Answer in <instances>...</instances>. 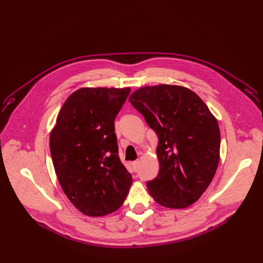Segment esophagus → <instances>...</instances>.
<instances>
[{
	"instance_id": "esophagus-1",
	"label": "esophagus",
	"mask_w": 263,
	"mask_h": 263,
	"mask_svg": "<svg viewBox=\"0 0 263 263\" xmlns=\"http://www.w3.org/2000/svg\"><path fill=\"white\" fill-rule=\"evenodd\" d=\"M132 165H133V169H134L135 171H137V169H138V165H139V161H138V160H136V161H133V162H132Z\"/></svg>"
}]
</instances>
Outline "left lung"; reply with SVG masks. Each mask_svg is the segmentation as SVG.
Here are the masks:
<instances>
[{"mask_svg": "<svg viewBox=\"0 0 263 263\" xmlns=\"http://www.w3.org/2000/svg\"><path fill=\"white\" fill-rule=\"evenodd\" d=\"M158 136L159 173L147 182L154 200L164 208L185 209L212 182L219 162L217 119L184 86H144L129 97Z\"/></svg>", "mask_w": 263, "mask_h": 263, "instance_id": "8db88e82", "label": "left lung"}]
</instances>
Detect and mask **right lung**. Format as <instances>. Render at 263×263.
<instances>
[{
	"instance_id": "add662e5",
	"label": "right lung",
	"mask_w": 263,
	"mask_h": 263,
	"mask_svg": "<svg viewBox=\"0 0 263 263\" xmlns=\"http://www.w3.org/2000/svg\"><path fill=\"white\" fill-rule=\"evenodd\" d=\"M130 87H82L63 103L50 134L58 181L76 208L87 216L118 210L133 178L118 157L114 121Z\"/></svg>"
}]
</instances>
